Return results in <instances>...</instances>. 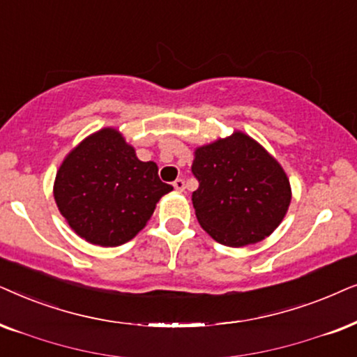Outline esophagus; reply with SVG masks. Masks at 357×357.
<instances>
[{"mask_svg":"<svg viewBox=\"0 0 357 357\" xmlns=\"http://www.w3.org/2000/svg\"><path fill=\"white\" fill-rule=\"evenodd\" d=\"M173 186H174V189H176V191H184V188H186V184H184V179H181V178H179V179H176V181L173 183Z\"/></svg>","mask_w":357,"mask_h":357,"instance_id":"esophagus-1","label":"esophagus"}]
</instances>
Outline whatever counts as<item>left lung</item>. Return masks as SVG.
I'll return each instance as SVG.
<instances>
[{"mask_svg":"<svg viewBox=\"0 0 357 357\" xmlns=\"http://www.w3.org/2000/svg\"><path fill=\"white\" fill-rule=\"evenodd\" d=\"M192 206L199 223L218 243L246 246L278 228L291 204L281 165L251 137L235 132L196 150Z\"/></svg>","mask_w":357,"mask_h":357,"instance_id":"left-lung-1","label":"left lung"}]
</instances>
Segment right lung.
<instances>
[{
	"label": "right lung",
	"instance_id": "right-lung-1",
	"mask_svg": "<svg viewBox=\"0 0 357 357\" xmlns=\"http://www.w3.org/2000/svg\"><path fill=\"white\" fill-rule=\"evenodd\" d=\"M173 191L153 161H140L116 129H102L71 150L54 196L68 225L89 243L119 246L146 225L156 202Z\"/></svg>",
	"mask_w": 357,
	"mask_h": 357
}]
</instances>
